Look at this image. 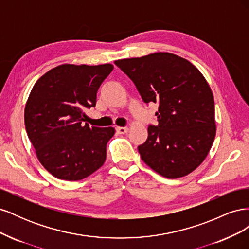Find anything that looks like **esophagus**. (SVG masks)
Instances as JSON below:
<instances>
[{
	"label": "esophagus",
	"mask_w": 249,
	"mask_h": 249,
	"mask_svg": "<svg viewBox=\"0 0 249 249\" xmlns=\"http://www.w3.org/2000/svg\"><path fill=\"white\" fill-rule=\"evenodd\" d=\"M116 131L118 134H125V133H127V131H129V129H127V127H124V126H116Z\"/></svg>",
	"instance_id": "esophagus-1"
}]
</instances>
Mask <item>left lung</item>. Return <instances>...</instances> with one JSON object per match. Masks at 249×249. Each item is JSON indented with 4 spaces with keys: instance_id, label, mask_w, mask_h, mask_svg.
I'll return each instance as SVG.
<instances>
[{
    "instance_id": "1",
    "label": "left lung",
    "mask_w": 249,
    "mask_h": 249,
    "mask_svg": "<svg viewBox=\"0 0 249 249\" xmlns=\"http://www.w3.org/2000/svg\"><path fill=\"white\" fill-rule=\"evenodd\" d=\"M144 103H158V125L138 146L142 161L160 176L189 175L206 159L216 135L214 96L202 73L188 60L158 52L114 62Z\"/></svg>"
}]
</instances>
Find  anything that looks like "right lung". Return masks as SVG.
Wrapping results in <instances>:
<instances>
[{"instance_id": "add662e5", "label": "right lung", "mask_w": 249, "mask_h": 249, "mask_svg": "<svg viewBox=\"0 0 249 249\" xmlns=\"http://www.w3.org/2000/svg\"><path fill=\"white\" fill-rule=\"evenodd\" d=\"M114 66L62 64L36 81L25 107V125L37 159L51 175L80 180L106 161L114 127L91 126L85 108L95 106L96 93Z\"/></svg>"}]
</instances>
